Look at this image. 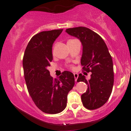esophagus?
<instances>
[{"label": "esophagus", "mask_w": 131, "mask_h": 131, "mask_svg": "<svg viewBox=\"0 0 131 131\" xmlns=\"http://www.w3.org/2000/svg\"><path fill=\"white\" fill-rule=\"evenodd\" d=\"M74 77H75V82H77V78H78V75L77 73H74Z\"/></svg>", "instance_id": "1"}]
</instances>
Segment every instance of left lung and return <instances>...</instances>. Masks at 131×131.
Returning a JSON list of instances; mask_svg holds the SVG:
<instances>
[{"label":"left lung","instance_id":"8db88e82","mask_svg":"<svg viewBox=\"0 0 131 131\" xmlns=\"http://www.w3.org/2000/svg\"><path fill=\"white\" fill-rule=\"evenodd\" d=\"M66 32L80 40L83 46L81 64L84 71L92 72L89 80L81 73L77 80L88 85L86 92L81 96L83 105L89 110L100 108L109 99L114 85L112 59L107 45L98 34L87 27L69 28Z\"/></svg>","mask_w":131,"mask_h":131}]
</instances>
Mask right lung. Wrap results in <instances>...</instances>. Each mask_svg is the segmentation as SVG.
<instances>
[{"instance_id": "right-lung-1", "label": "right lung", "mask_w": 131, "mask_h": 131, "mask_svg": "<svg viewBox=\"0 0 131 131\" xmlns=\"http://www.w3.org/2000/svg\"><path fill=\"white\" fill-rule=\"evenodd\" d=\"M62 31L55 29L34 35L23 57L27 90L37 107L46 114H58L66 108L68 93L75 85L72 73L64 71L58 78L53 79L47 69L53 60V44Z\"/></svg>"}]
</instances>
